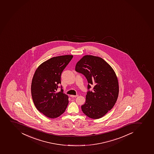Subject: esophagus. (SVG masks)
<instances>
[{"instance_id": "34e87169", "label": "esophagus", "mask_w": 154, "mask_h": 154, "mask_svg": "<svg viewBox=\"0 0 154 154\" xmlns=\"http://www.w3.org/2000/svg\"><path fill=\"white\" fill-rule=\"evenodd\" d=\"M70 97H78V95H70Z\"/></svg>"}]
</instances>
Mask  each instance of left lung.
I'll return each mask as SVG.
<instances>
[{
	"mask_svg": "<svg viewBox=\"0 0 154 154\" xmlns=\"http://www.w3.org/2000/svg\"><path fill=\"white\" fill-rule=\"evenodd\" d=\"M75 70L84 75L88 81L86 102L81 106L84 114L94 119L105 116L114 106L119 94L116 73L101 57L86 55L76 63Z\"/></svg>",
	"mask_w": 154,
	"mask_h": 154,
	"instance_id": "left-lung-1",
	"label": "left lung"
}]
</instances>
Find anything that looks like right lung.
I'll use <instances>...</instances> for the list:
<instances>
[{
	"label": "right lung",
	"instance_id": "1",
	"mask_svg": "<svg viewBox=\"0 0 154 154\" xmlns=\"http://www.w3.org/2000/svg\"><path fill=\"white\" fill-rule=\"evenodd\" d=\"M72 55L53 57L41 63L32 79L31 94L37 109L45 116L56 118L65 112L68 105V96L63 94L61 84L62 72L73 58Z\"/></svg>",
	"mask_w": 154,
	"mask_h": 154
}]
</instances>
